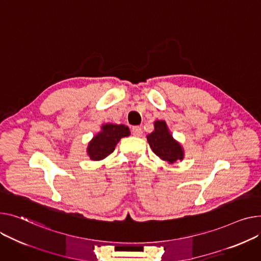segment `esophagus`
<instances>
[{
	"instance_id": "obj_1",
	"label": "esophagus",
	"mask_w": 261,
	"mask_h": 261,
	"mask_svg": "<svg viewBox=\"0 0 261 261\" xmlns=\"http://www.w3.org/2000/svg\"><path fill=\"white\" fill-rule=\"evenodd\" d=\"M132 133H133L134 136H141L143 134V130H142L141 127L135 126V127L132 128Z\"/></svg>"
}]
</instances>
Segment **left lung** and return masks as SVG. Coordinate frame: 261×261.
Masks as SVG:
<instances>
[{
  "mask_svg": "<svg viewBox=\"0 0 261 261\" xmlns=\"http://www.w3.org/2000/svg\"><path fill=\"white\" fill-rule=\"evenodd\" d=\"M147 140L152 151L163 161L173 164L184 159L180 145L173 140L164 120L155 121L154 131L147 136Z\"/></svg>",
  "mask_w": 261,
  "mask_h": 261,
  "instance_id": "obj_1",
  "label": "left lung"
}]
</instances>
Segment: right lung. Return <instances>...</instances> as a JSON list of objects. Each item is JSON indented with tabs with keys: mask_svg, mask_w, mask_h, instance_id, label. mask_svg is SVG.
Returning a JSON list of instances; mask_svg holds the SVG:
<instances>
[{
	"mask_svg": "<svg viewBox=\"0 0 261 261\" xmlns=\"http://www.w3.org/2000/svg\"><path fill=\"white\" fill-rule=\"evenodd\" d=\"M88 146V155L92 161H100L111 154L121 137L130 134L129 128L124 125L106 124Z\"/></svg>",
	"mask_w": 261,
	"mask_h": 261,
	"instance_id": "1",
	"label": "right lung"
}]
</instances>
